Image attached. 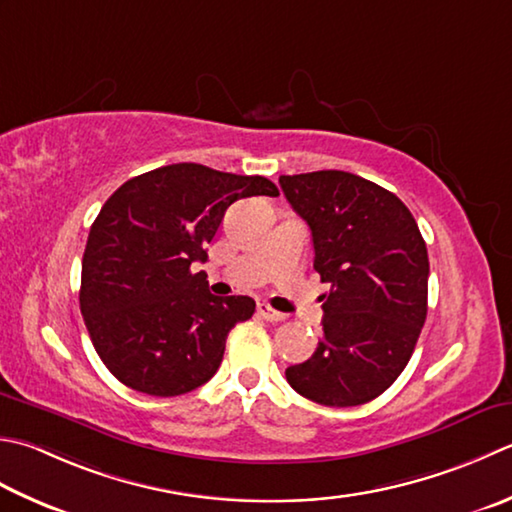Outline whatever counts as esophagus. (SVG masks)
<instances>
[{
  "mask_svg": "<svg viewBox=\"0 0 512 512\" xmlns=\"http://www.w3.org/2000/svg\"><path fill=\"white\" fill-rule=\"evenodd\" d=\"M257 313L262 315L266 322H282V319L286 317L284 313H279V310H275V308H270L268 304H257Z\"/></svg>",
  "mask_w": 512,
  "mask_h": 512,
  "instance_id": "1",
  "label": "esophagus"
}]
</instances>
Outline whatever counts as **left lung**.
Here are the masks:
<instances>
[{"instance_id":"left-lung-1","label":"left lung","mask_w":512,"mask_h":512,"mask_svg":"<svg viewBox=\"0 0 512 512\" xmlns=\"http://www.w3.org/2000/svg\"><path fill=\"white\" fill-rule=\"evenodd\" d=\"M313 235V268L330 284L313 357L286 368L299 395L359 406L402 375L428 313V250L397 195L344 170L279 177Z\"/></svg>"}]
</instances>
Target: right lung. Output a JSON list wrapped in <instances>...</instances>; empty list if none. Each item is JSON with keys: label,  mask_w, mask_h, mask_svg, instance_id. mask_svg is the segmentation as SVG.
<instances>
[{"label": "right lung", "mask_w": 512, "mask_h": 512, "mask_svg": "<svg viewBox=\"0 0 512 512\" xmlns=\"http://www.w3.org/2000/svg\"><path fill=\"white\" fill-rule=\"evenodd\" d=\"M255 195L279 190L266 177L184 162L128 179L106 199L88 233L79 308L119 382L175 397L217 373L230 328L253 317L255 302L213 295L190 266L208 259L226 208Z\"/></svg>", "instance_id": "1"}]
</instances>
